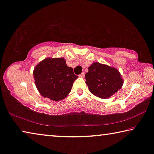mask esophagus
<instances>
[{
  "instance_id": "1",
  "label": "esophagus",
  "mask_w": 154,
  "mask_h": 154,
  "mask_svg": "<svg viewBox=\"0 0 154 154\" xmlns=\"http://www.w3.org/2000/svg\"><path fill=\"white\" fill-rule=\"evenodd\" d=\"M79 77H85V73H84V72L81 73V74L79 75Z\"/></svg>"
}]
</instances>
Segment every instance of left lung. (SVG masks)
I'll list each match as a JSON object with an SVG mask.
<instances>
[{
    "instance_id": "8db88e82",
    "label": "left lung",
    "mask_w": 154,
    "mask_h": 154,
    "mask_svg": "<svg viewBox=\"0 0 154 154\" xmlns=\"http://www.w3.org/2000/svg\"><path fill=\"white\" fill-rule=\"evenodd\" d=\"M86 83L93 95L102 99L113 96L122 86L124 80L117 68L94 62L86 73Z\"/></svg>"
}]
</instances>
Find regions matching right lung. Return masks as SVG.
Listing matches in <instances>:
<instances>
[{
  "instance_id": "obj_1",
  "label": "right lung",
  "mask_w": 154,
  "mask_h": 154,
  "mask_svg": "<svg viewBox=\"0 0 154 154\" xmlns=\"http://www.w3.org/2000/svg\"><path fill=\"white\" fill-rule=\"evenodd\" d=\"M33 75L39 93L54 102L67 97L78 78L72 68L67 66L63 57L43 59L35 66Z\"/></svg>"
}]
</instances>
